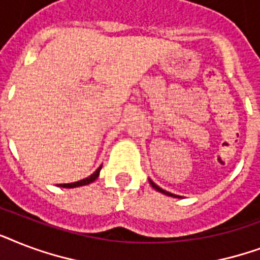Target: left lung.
I'll use <instances>...</instances> for the list:
<instances>
[{"label":"left lung","instance_id":"8db88e82","mask_svg":"<svg viewBox=\"0 0 260 260\" xmlns=\"http://www.w3.org/2000/svg\"><path fill=\"white\" fill-rule=\"evenodd\" d=\"M150 183H151V185H152V187H154V189H156V190H158V191H160V193L166 194V196H170V197H177L175 194H171V193H169V191H166V190L160 189V187H159L158 185H155V183L152 181H150Z\"/></svg>","mask_w":260,"mask_h":260}]
</instances>
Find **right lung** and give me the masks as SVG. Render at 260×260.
<instances>
[{
	"label": "right lung",
	"instance_id": "add662e5",
	"mask_svg": "<svg viewBox=\"0 0 260 260\" xmlns=\"http://www.w3.org/2000/svg\"><path fill=\"white\" fill-rule=\"evenodd\" d=\"M100 170H101V167H98L97 170L94 171L90 177L85 178V179H81V181L78 182H74V183H62V187H69V189H71V187H78V186H83V185H89V183H91L93 181H95L98 178V174H100Z\"/></svg>",
	"mask_w": 260,
	"mask_h": 260
}]
</instances>
